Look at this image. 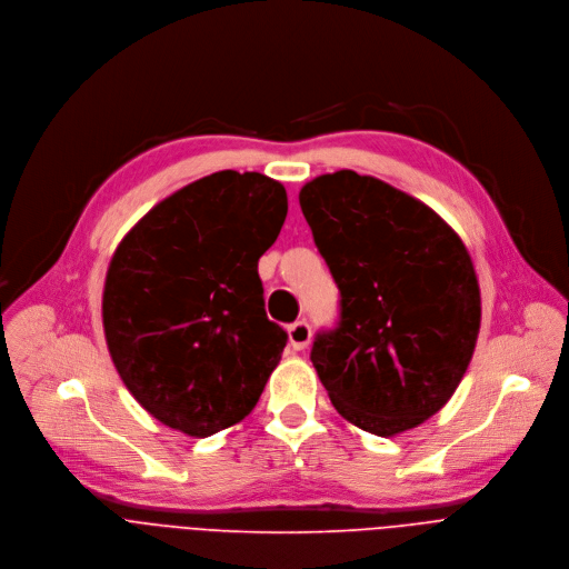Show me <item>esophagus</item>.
Returning a JSON list of instances; mask_svg holds the SVG:
<instances>
[{
  "label": "esophagus",
  "mask_w": 569,
  "mask_h": 569,
  "mask_svg": "<svg viewBox=\"0 0 569 569\" xmlns=\"http://www.w3.org/2000/svg\"><path fill=\"white\" fill-rule=\"evenodd\" d=\"M311 340V327L307 320H298L289 325V343L293 350H305Z\"/></svg>",
  "instance_id": "esophagus-1"
}]
</instances>
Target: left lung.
I'll return each mask as SVG.
<instances>
[{
  "instance_id": "obj_1",
  "label": "left lung",
  "mask_w": 569,
  "mask_h": 569,
  "mask_svg": "<svg viewBox=\"0 0 569 569\" xmlns=\"http://www.w3.org/2000/svg\"><path fill=\"white\" fill-rule=\"evenodd\" d=\"M300 208L340 291L311 363L350 423L410 430L458 390L480 331V287L460 236L426 203L355 170L320 174Z\"/></svg>"
}]
</instances>
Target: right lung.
<instances>
[{
    "mask_svg": "<svg viewBox=\"0 0 569 569\" xmlns=\"http://www.w3.org/2000/svg\"><path fill=\"white\" fill-rule=\"evenodd\" d=\"M284 217L280 181L221 170L157 203L113 253L102 291L107 348L161 423L210 437L256 408L287 346L258 276Z\"/></svg>",
    "mask_w": 569,
    "mask_h": 569,
    "instance_id": "right-lung-1",
    "label": "right lung"
}]
</instances>
